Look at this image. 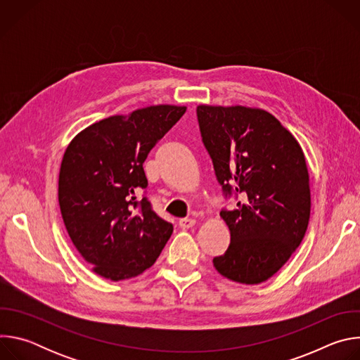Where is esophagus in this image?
Instances as JSON below:
<instances>
[{
	"label": "esophagus",
	"instance_id": "obj_1",
	"mask_svg": "<svg viewBox=\"0 0 360 360\" xmlns=\"http://www.w3.org/2000/svg\"><path fill=\"white\" fill-rule=\"evenodd\" d=\"M178 224H179V228L189 229V228H192L196 224V221L195 219H189V218H182V219H179Z\"/></svg>",
	"mask_w": 360,
	"mask_h": 360
}]
</instances>
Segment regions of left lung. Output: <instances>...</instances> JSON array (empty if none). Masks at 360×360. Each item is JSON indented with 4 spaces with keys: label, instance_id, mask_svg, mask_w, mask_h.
<instances>
[{
    "label": "left lung",
    "instance_id": "obj_1",
    "mask_svg": "<svg viewBox=\"0 0 360 360\" xmlns=\"http://www.w3.org/2000/svg\"><path fill=\"white\" fill-rule=\"evenodd\" d=\"M196 117L224 196L238 200L236 210L221 211L231 243L214 266L233 282H265L288 262L309 224L302 148L264 110L199 105Z\"/></svg>",
    "mask_w": 360,
    "mask_h": 360
}]
</instances>
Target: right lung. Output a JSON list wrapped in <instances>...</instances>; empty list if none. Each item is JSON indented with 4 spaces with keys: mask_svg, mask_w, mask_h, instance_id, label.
<instances>
[{
    "mask_svg": "<svg viewBox=\"0 0 360 360\" xmlns=\"http://www.w3.org/2000/svg\"><path fill=\"white\" fill-rule=\"evenodd\" d=\"M186 107L155 105L114 115L79 132L60 171L58 200L68 235L92 271L111 281L142 274L172 235V224L138 192L143 162Z\"/></svg>",
    "mask_w": 360,
    "mask_h": 360,
    "instance_id": "1",
    "label": "right lung"
}]
</instances>
